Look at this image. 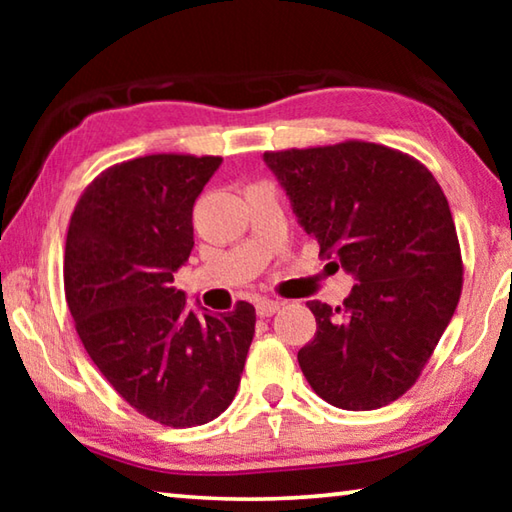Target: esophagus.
I'll use <instances>...</instances> for the list:
<instances>
[{
    "label": "esophagus",
    "instance_id": "34e87169",
    "mask_svg": "<svg viewBox=\"0 0 512 512\" xmlns=\"http://www.w3.org/2000/svg\"><path fill=\"white\" fill-rule=\"evenodd\" d=\"M277 309H280V302H277V300H259L257 302V316L259 318H271Z\"/></svg>",
    "mask_w": 512,
    "mask_h": 512
}]
</instances>
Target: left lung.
Listing matches in <instances>:
<instances>
[{"label":"left lung","mask_w":512,"mask_h":512,"mask_svg":"<svg viewBox=\"0 0 512 512\" xmlns=\"http://www.w3.org/2000/svg\"><path fill=\"white\" fill-rule=\"evenodd\" d=\"M307 235L357 284L339 307L309 300L302 375L336 409L372 411L418 381L454 316L463 257L445 192L413 155L345 140L266 151Z\"/></svg>","instance_id":"1"}]
</instances>
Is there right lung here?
<instances>
[{
  "instance_id": "add662e5",
  "label": "right lung",
  "mask_w": 512,
  "mask_h": 512,
  "mask_svg": "<svg viewBox=\"0 0 512 512\" xmlns=\"http://www.w3.org/2000/svg\"><path fill=\"white\" fill-rule=\"evenodd\" d=\"M219 164L189 153L112 164L83 189L65 241V300L85 352L137 413L173 429L228 409L255 334L250 302L194 314L171 284Z\"/></svg>"
}]
</instances>
